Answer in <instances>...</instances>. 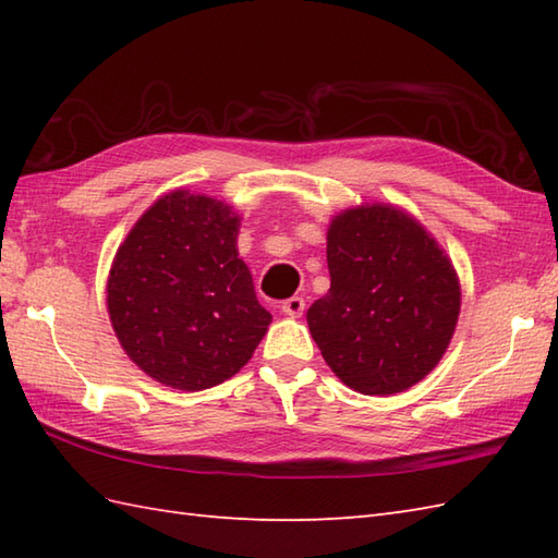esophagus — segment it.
Returning a JSON list of instances; mask_svg holds the SVG:
<instances>
[{"mask_svg": "<svg viewBox=\"0 0 558 558\" xmlns=\"http://www.w3.org/2000/svg\"><path fill=\"white\" fill-rule=\"evenodd\" d=\"M280 310H282V314H286V316L298 318L304 312V298H298V294H294V298H288L286 302L280 304Z\"/></svg>", "mask_w": 558, "mask_h": 558, "instance_id": "obj_1", "label": "esophagus"}]
</instances>
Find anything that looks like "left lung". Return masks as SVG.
<instances>
[{"label":"left lung","instance_id":"left-lung-1","mask_svg":"<svg viewBox=\"0 0 558 558\" xmlns=\"http://www.w3.org/2000/svg\"><path fill=\"white\" fill-rule=\"evenodd\" d=\"M330 290L306 322L326 364L364 396L429 374L460 314L458 276L417 220L390 206L340 213L328 230Z\"/></svg>","mask_w":558,"mask_h":558}]
</instances>
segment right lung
<instances>
[{
  "instance_id": "right-lung-1",
  "label": "right lung",
  "mask_w": 558,
  "mask_h": 558,
  "mask_svg": "<svg viewBox=\"0 0 558 558\" xmlns=\"http://www.w3.org/2000/svg\"><path fill=\"white\" fill-rule=\"evenodd\" d=\"M240 218L220 201L172 192L122 242L108 310L132 362L156 381L204 390L234 376L266 336L252 272L236 258Z\"/></svg>"
}]
</instances>
